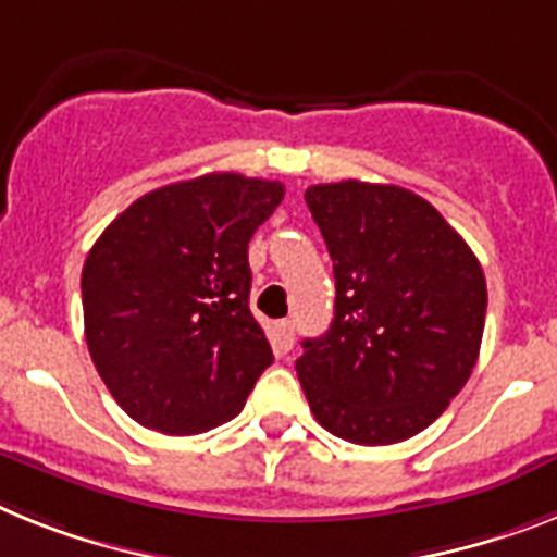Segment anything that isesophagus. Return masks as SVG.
I'll use <instances>...</instances> for the list:
<instances>
[{"label":"esophagus","mask_w":557,"mask_h":557,"mask_svg":"<svg viewBox=\"0 0 557 557\" xmlns=\"http://www.w3.org/2000/svg\"><path fill=\"white\" fill-rule=\"evenodd\" d=\"M274 343H277L280 350H292V345H294V322L292 320L274 322Z\"/></svg>","instance_id":"obj_1"}]
</instances>
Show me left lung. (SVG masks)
<instances>
[{"label":"left lung","instance_id":"1","mask_svg":"<svg viewBox=\"0 0 557 557\" xmlns=\"http://www.w3.org/2000/svg\"><path fill=\"white\" fill-rule=\"evenodd\" d=\"M334 260L331 329L302 343L297 376L322 428L394 445L445 413L475 368L487 283L475 255L428 200L391 184L306 191Z\"/></svg>","mask_w":557,"mask_h":557}]
</instances>
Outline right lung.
Returning <instances> with one entry per match:
<instances>
[{"label":"right lung","mask_w":557,"mask_h":557,"mask_svg":"<svg viewBox=\"0 0 557 557\" xmlns=\"http://www.w3.org/2000/svg\"><path fill=\"white\" fill-rule=\"evenodd\" d=\"M286 186L237 172L147 191L84 260V336L135 422L191 436L235 419L274 362L249 311V240Z\"/></svg>","instance_id":"add662e5"}]
</instances>
